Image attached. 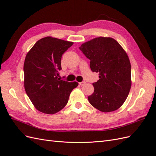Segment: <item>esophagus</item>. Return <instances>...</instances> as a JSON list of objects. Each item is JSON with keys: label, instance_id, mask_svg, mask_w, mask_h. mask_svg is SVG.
I'll return each instance as SVG.
<instances>
[{"label": "esophagus", "instance_id": "obj_1", "mask_svg": "<svg viewBox=\"0 0 156 156\" xmlns=\"http://www.w3.org/2000/svg\"><path fill=\"white\" fill-rule=\"evenodd\" d=\"M85 83H86L85 81H82V82H81V83H79V84L81 86H83V85H84V84H85Z\"/></svg>", "mask_w": 156, "mask_h": 156}]
</instances>
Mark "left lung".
I'll return each instance as SVG.
<instances>
[{
	"mask_svg": "<svg viewBox=\"0 0 156 156\" xmlns=\"http://www.w3.org/2000/svg\"><path fill=\"white\" fill-rule=\"evenodd\" d=\"M90 60L93 72L100 79L93 83L94 93L88 97L98 110L108 112L117 110L125 102L131 86V64L124 49L115 39L98 37L79 47Z\"/></svg>",
	"mask_w": 156,
	"mask_h": 156,
	"instance_id": "8db88e82",
	"label": "left lung"
}]
</instances>
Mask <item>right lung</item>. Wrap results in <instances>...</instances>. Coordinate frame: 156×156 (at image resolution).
<instances>
[{"instance_id": "obj_1", "label": "right lung", "mask_w": 156, "mask_h": 156, "mask_svg": "<svg viewBox=\"0 0 156 156\" xmlns=\"http://www.w3.org/2000/svg\"><path fill=\"white\" fill-rule=\"evenodd\" d=\"M73 42L48 36L37 41L26 55L24 86L37 111L53 115L66 105L70 93L78 83L58 78L62 55Z\"/></svg>"}]
</instances>
